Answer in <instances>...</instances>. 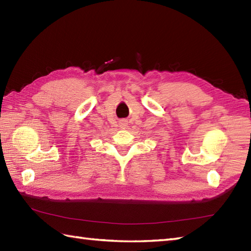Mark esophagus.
Listing matches in <instances>:
<instances>
[{
	"mask_svg": "<svg viewBox=\"0 0 251 251\" xmlns=\"http://www.w3.org/2000/svg\"><path fill=\"white\" fill-rule=\"evenodd\" d=\"M120 126L122 127V128H126V126H127V122H126V121H121V123H120Z\"/></svg>",
	"mask_w": 251,
	"mask_h": 251,
	"instance_id": "obj_1",
	"label": "esophagus"
}]
</instances>
